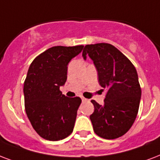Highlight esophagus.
Masks as SVG:
<instances>
[{
  "label": "esophagus",
  "mask_w": 160,
  "mask_h": 160,
  "mask_svg": "<svg viewBox=\"0 0 160 160\" xmlns=\"http://www.w3.org/2000/svg\"><path fill=\"white\" fill-rule=\"evenodd\" d=\"M81 100H82V102H87V99L85 97H81Z\"/></svg>",
  "instance_id": "esophagus-1"
}]
</instances>
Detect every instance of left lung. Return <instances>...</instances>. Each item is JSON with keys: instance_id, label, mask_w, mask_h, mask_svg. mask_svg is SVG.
Returning a JSON list of instances; mask_svg holds the SVG:
<instances>
[{"instance_id": "8db88e82", "label": "left lung", "mask_w": 160, "mask_h": 160, "mask_svg": "<svg viewBox=\"0 0 160 160\" xmlns=\"http://www.w3.org/2000/svg\"><path fill=\"white\" fill-rule=\"evenodd\" d=\"M82 56H89L98 73V81L107 92L104 104L92 100L95 110L90 116L94 132L106 139L122 136L136 119L141 99L137 70L131 61L109 43L85 45Z\"/></svg>"}]
</instances>
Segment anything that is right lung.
Instances as JSON below:
<instances>
[{
	"label": "right lung",
	"mask_w": 160,
	"mask_h": 160,
	"mask_svg": "<svg viewBox=\"0 0 160 160\" xmlns=\"http://www.w3.org/2000/svg\"><path fill=\"white\" fill-rule=\"evenodd\" d=\"M84 46H54L36 57L24 81L25 110L32 126L44 139L58 141L71 134L80 97H67L59 90L67 80L68 64Z\"/></svg>",
	"instance_id": "right-lung-1"
}]
</instances>
